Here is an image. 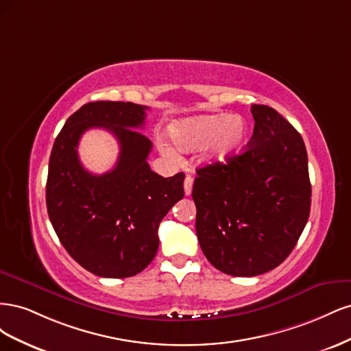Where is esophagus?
Masks as SVG:
<instances>
[{"label": "esophagus", "instance_id": "obj_1", "mask_svg": "<svg viewBox=\"0 0 351 351\" xmlns=\"http://www.w3.org/2000/svg\"><path fill=\"white\" fill-rule=\"evenodd\" d=\"M192 189H193V177L187 176L184 180V193L189 196L190 193H192Z\"/></svg>", "mask_w": 351, "mask_h": 351}]
</instances>
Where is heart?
<instances>
[{
	"label": "heart",
	"mask_w": 351,
	"mask_h": 351,
	"mask_svg": "<svg viewBox=\"0 0 351 351\" xmlns=\"http://www.w3.org/2000/svg\"><path fill=\"white\" fill-rule=\"evenodd\" d=\"M169 134L183 151H193L209 143L208 158L214 162H224L246 145L249 125L241 117L218 112L176 123Z\"/></svg>",
	"instance_id": "1"
}]
</instances>
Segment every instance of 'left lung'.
Returning a JSON list of instances; mask_svg holds the SVG:
<instances>
[{"label": "left lung", "mask_w": 351, "mask_h": 351, "mask_svg": "<svg viewBox=\"0 0 351 351\" xmlns=\"http://www.w3.org/2000/svg\"><path fill=\"white\" fill-rule=\"evenodd\" d=\"M253 136L226 164L197 168L196 234L206 259L232 277L277 268L311 214L312 186L300 133L267 105H252Z\"/></svg>", "instance_id": "8db88e82"}]
</instances>
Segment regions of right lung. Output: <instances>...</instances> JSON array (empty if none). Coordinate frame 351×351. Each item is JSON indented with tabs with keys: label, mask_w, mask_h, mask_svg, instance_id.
<instances>
[{
	"label": "right lung",
	"mask_w": 351,
	"mask_h": 351,
	"mask_svg": "<svg viewBox=\"0 0 351 351\" xmlns=\"http://www.w3.org/2000/svg\"><path fill=\"white\" fill-rule=\"evenodd\" d=\"M147 107L133 102L84 104L69 117L52 146L47 208L52 227L70 256L104 278H127L155 258L159 222L184 196V174L164 178L147 156L152 142L143 127ZM98 126L112 132L121 155L111 172L84 170L77 147L81 134Z\"/></svg>",
	"instance_id": "add662e5"
}]
</instances>
